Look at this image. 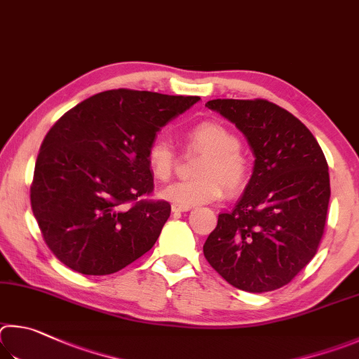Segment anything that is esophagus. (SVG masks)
<instances>
[{
    "mask_svg": "<svg viewBox=\"0 0 359 359\" xmlns=\"http://www.w3.org/2000/svg\"><path fill=\"white\" fill-rule=\"evenodd\" d=\"M191 208L189 206H180V205H172V211L173 212H186V211H189Z\"/></svg>",
    "mask_w": 359,
    "mask_h": 359,
    "instance_id": "34e87169",
    "label": "esophagus"
}]
</instances>
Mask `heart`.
<instances>
[{"mask_svg": "<svg viewBox=\"0 0 359 359\" xmlns=\"http://www.w3.org/2000/svg\"><path fill=\"white\" fill-rule=\"evenodd\" d=\"M187 143L205 151L197 167L198 178L180 180L163 187L159 197L180 206L211 203L229 192L240 191L248 181L249 167L241 154L240 140L229 128L216 121H203L187 134ZM176 161L173 144L162 137L154 138L147 151V162L154 178L165 181Z\"/></svg>", "mask_w": 359, "mask_h": 359, "instance_id": "heart-1", "label": "heart"}]
</instances>
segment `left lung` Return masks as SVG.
Segmentation results:
<instances>
[{
    "mask_svg": "<svg viewBox=\"0 0 359 359\" xmlns=\"http://www.w3.org/2000/svg\"><path fill=\"white\" fill-rule=\"evenodd\" d=\"M206 107L243 132L255 161L243 197L219 215L203 254L230 285L276 290L317 252L331 196L328 163L312 132L279 105L212 99Z\"/></svg>",
    "mask_w": 359,
    "mask_h": 359,
    "instance_id": "1",
    "label": "left lung"
}]
</instances>
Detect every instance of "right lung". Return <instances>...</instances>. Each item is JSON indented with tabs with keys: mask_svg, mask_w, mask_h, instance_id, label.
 <instances>
[{
	"mask_svg": "<svg viewBox=\"0 0 359 359\" xmlns=\"http://www.w3.org/2000/svg\"><path fill=\"white\" fill-rule=\"evenodd\" d=\"M198 96L111 90L65 113L42 142L31 208L50 250L74 271L116 273L154 246L167 202H136L153 191L151 142Z\"/></svg>",
	"mask_w": 359,
	"mask_h": 359,
	"instance_id": "1",
	"label": "right lung"
}]
</instances>
